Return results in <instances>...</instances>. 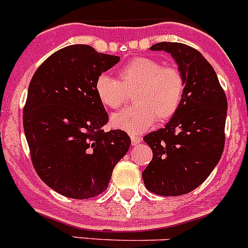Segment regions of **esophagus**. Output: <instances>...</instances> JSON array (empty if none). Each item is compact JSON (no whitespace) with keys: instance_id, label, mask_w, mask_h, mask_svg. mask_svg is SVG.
Wrapping results in <instances>:
<instances>
[{"instance_id":"obj_1","label":"esophagus","mask_w":248,"mask_h":248,"mask_svg":"<svg viewBox=\"0 0 248 248\" xmlns=\"http://www.w3.org/2000/svg\"><path fill=\"white\" fill-rule=\"evenodd\" d=\"M130 137H131V142H132V145H136V144H139L140 142L142 141V139L140 136H136V135H134V134H131L130 135Z\"/></svg>"}]
</instances>
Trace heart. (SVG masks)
I'll use <instances>...</instances> for the list:
<instances>
[{"mask_svg": "<svg viewBox=\"0 0 248 248\" xmlns=\"http://www.w3.org/2000/svg\"><path fill=\"white\" fill-rule=\"evenodd\" d=\"M96 98L108 108H121L132 93L134 106L113 114L111 125L131 134L149 129L155 121L167 122L179 111L185 78L175 67L150 57H136L118 71V80L101 74L94 83Z\"/></svg>", "mask_w": 248, "mask_h": 248, "instance_id": "1", "label": "heart"}]
</instances>
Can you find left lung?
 Returning a JSON list of instances; mask_svg holds the SVG:
<instances>
[{"label": "left lung", "mask_w": 248, "mask_h": 248, "mask_svg": "<svg viewBox=\"0 0 248 248\" xmlns=\"http://www.w3.org/2000/svg\"><path fill=\"white\" fill-rule=\"evenodd\" d=\"M150 50L170 53L185 78L179 111L165 127L143 137L153 150L152 161L142 172L145 187L173 197L198 187L217 165L228 105L215 70L200 51L170 42L157 43Z\"/></svg>", "instance_id": "obj_1"}]
</instances>
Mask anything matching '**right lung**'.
Returning <instances> with one entry per match:
<instances>
[{"instance_id": "right-lung-1", "label": "right lung", "mask_w": 248, "mask_h": 248, "mask_svg": "<svg viewBox=\"0 0 248 248\" xmlns=\"http://www.w3.org/2000/svg\"><path fill=\"white\" fill-rule=\"evenodd\" d=\"M119 58L70 45L46 58L30 82L22 119L31 160L40 179L65 197L103 193L129 150L126 132L103 130L108 114L94 91L96 78Z\"/></svg>"}]
</instances>
